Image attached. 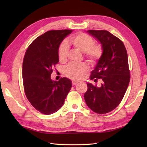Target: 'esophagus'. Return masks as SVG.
<instances>
[{
    "instance_id": "esophagus-1",
    "label": "esophagus",
    "mask_w": 147,
    "mask_h": 147,
    "mask_svg": "<svg viewBox=\"0 0 147 147\" xmlns=\"http://www.w3.org/2000/svg\"><path fill=\"white\" fill-rule=\"evenodd\" d=\"M79 83V82H78V81H75V80H73V82H72V85H73V86L74 85H76L77 83Z\"/></svg>"
}]
</instances>
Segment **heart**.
<instances>
[{
	"label": "heart",
	"mask_w": 147,
	"mask_h": 147,
	"mask_svg": "<svg viewBox=\"0 0 147 147\" xmlns=\"http://www.w3.org/2000/svg\"><path fill=\"white\" fill-rule=\"evenodd\" d=\"M70 42L78 51L83 52L85 57L91 63H95L102 57L103 50L101 45L93 44L92 38L85 33H78L71 37ZM68 54L67 42H62L59 49L58 55L61 62L66 61ZM88 70L85 64H69L64 69V73L72 79H81Z\"/></svg>",
	"instance_id": "obj_1"
}]
</instances>
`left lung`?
I'll use <instances>...</instances> for the list:
<instances>
[{
  "instance_id": "obj_1",
  "label": "left lung",
  "mask_w": 147,
  "mask_h": 147,
  "mask_svg": "<svg viewBox=\"0 0 147 147\" xmlns=\"http://www.w3.org/2000/svg\"><path fill=\"white\" fill-rule=\"evenodd\" d=\"M87 33L100 43L103 50L90 79H101L103 82L99 87L87 83L84 98L92 111L105 114L120 104L128 86L130 74L127 51L123 42L108 31L88 30Z\"/></svg>"
}]
</instances>
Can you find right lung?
Wrapping results in <instances>:
<instances>
[{
    "label": "right lung",
    "instance_id": "add662e5",
    "mask_svg": "<svg viewBox=\"0 0 147 147\" xmlns=\"http://www.w3.org/2000/svg\"><path fill=\"white\" fill-rule=\"evenodd\" d=\"M73 30H51L33 40L28 48L23 63L24 92L31 104L43 114L60 109L71 88L67 78L51 79L52 68L59 62V48Z\"/></svg>",
    "mask_w": 147,
    "mask_h": 147
}]
</instances>
